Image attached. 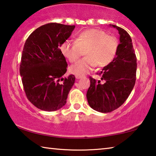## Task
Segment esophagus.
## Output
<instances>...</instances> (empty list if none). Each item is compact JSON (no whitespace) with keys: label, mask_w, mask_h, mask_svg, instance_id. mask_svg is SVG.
<instances>
[{"label":"esophagus","mask_w":156,"mask_h":156,"mask_svg":"<svg viewBox=\"0 0 156 156\" xmlns=\"http://www.w3.org/2000/svg\"><path fill=\"white\" fill-rule=\"evenodd\" d=\"M83 76H80V75H76V78L77 79H80V78H83Z\"/></svg>","instance_id":"34e87169"}]
</instances>
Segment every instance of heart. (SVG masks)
<instances>
[{
	"instance_id": "heart-1",
	"label": "heart",
	"mask_w": 156,
	"mask_h": 156,
	"mask_svg": "<svg viewBox=\"0 0 156 156\" xmlns=\"http://www.w3.org/2000/svg\"><path fill=\"white\" fill-rule=\"evenodd\" d=\"M119 41L115 36L108 35L103 30L88 29L78 34L76 41H67L60 47L62 54L73 62L84 54L85 58L70 67L71 72L83 76L97 65L104 67L112 62L117 54Z\"/></svg>"
}]
</instances>
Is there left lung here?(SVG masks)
I'll use <instances>...</instances> for the list:
<instances>
[{
	"mask_svg": "<svg viewBox=\"0 0 156 156\" xmlns=\"http://www.w3.org/2000/svg\"><path fill=\"white\" fill-rule=\"evenodd\" d=\"M120 34V44L113 61L98 74L101 80L90 79L87 92L88 103L92 109L109 113L118 109L126 101L136 83L137 62L129 34L120 27L110 25Z\"/></svg>",
	"mask_w": 156,
	"mask_h": 156,
	"instance_id": "obj_1",
	"label": "left lung"
}]
</instances>
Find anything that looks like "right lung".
Here are the masks:
<instances>
[{
  "mask_svg": "<svg viewBox=\"0 0 156 156\" xmlns=\"http://www.w3.org/2000/svg\"><path fill=\"white\" fill-rule=\"evenodd\" d=\"M75 25L51 23L41 26L25 41L20 74L27 99L38 109L54 112L67 102L74 75L63 77L67 63L60 47Z\"/></svg>",
  "mask_w": 156,
  "mask_h": 156,
  "instance_id": "obj_1",
  "label": "right lung"
}]
</instances>
